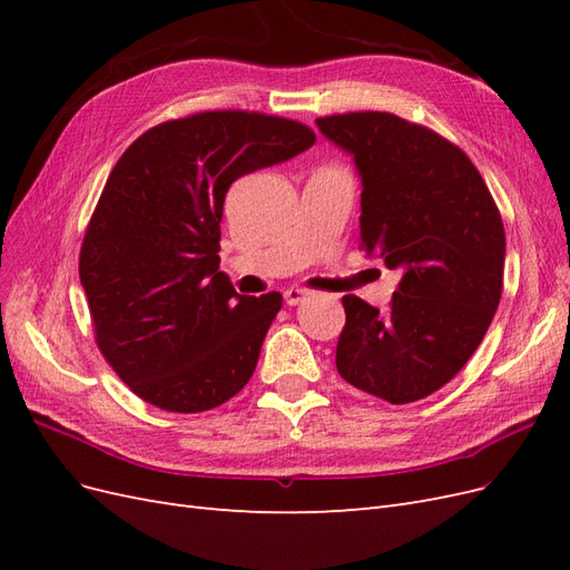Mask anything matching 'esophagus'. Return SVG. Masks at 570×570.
Returning <instances> with one entry per match:
<instances>
[{
	"label": "esophagus",
	"mask_w": 570,
	"mask_h": 570,
	"mask_svg": "<svg viewBox=\"0 0 570 570\" xmlns=\"http://www.w3.org/2000/svg\"><path fill=\"white\" fill-rule=\"evenodd\" d=\"M308 297V289H304V287H287L285 289V302L289 304V306H295V304H299V302H304Z\"/></svg>",
	"instance_id": "esophagus-1"
}]
</instances>
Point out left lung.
<instances>
[{"mask_svg":"<svg viewBox=\"0 0 570 570\" xmlns=\"http://www.w3.org/2000/svg\"><path fill=\"white\" fill-rule=\"evenodd\" d=\"M354 154L361 249L402 268L387 312L344 295L335 366L390 404L419 402L465 366L502 299L507 237L490 189L454 142L390 111L316 118Z\"/></svg>","mask_w":570,"mask_h":570,"instance_id":"obj_1","label":"left lung"}]
</instances>
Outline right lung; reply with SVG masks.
Returning <instances> with one entry per match:
<instances>
[{"mask_svg":"<svg viewBox=\"0 0 570 570\" xmlns=\"http://www.w3.org/2000/svg\"><path fill=\"white\" fill-rule=\"evenodd\" d=\"M314 142L299 120L216 109L164 120L116 161L78 268L101 356L147 404L199 413L249 383L283 297L237 295L218 271L223 202Z\"/></svg>","mask_w":570,"mask_h":570,"instance_id":"add662e5","label":"right lung"}]
</instances>
